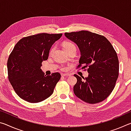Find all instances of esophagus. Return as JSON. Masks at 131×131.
Returning <instances> with one entry per match:
<instances>
[{
    "label": "esophagus",
    "instance_id": "34e87169",
    "mask_svg": "<svg viewBox=\"0 0 131 131\" xmlns=\"http://www.w3.org/2000/svg\"><path fill=\"white\" fill-rule=\"evenodd\" d=\"M61 76L62 77H66V76H69L70 74H64V73H62L61 74Z\"/></svg>",
    "mask_w": 131,
    "mask_h": 131
}]
</instances>
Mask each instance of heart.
Instances as JSON below:
<instances>
[{"label":"heart","instance_id":"heart-1","mask_svg":"<svg viewBox=\"0 0 131 131\" xmlns=\"http://www.w3.org/2000/svg\"><path fill=\"white\" fill-rule=\"evenodd\" d=\"M62 46H63V49L65 50V51H68V50H69L72 48L76 47H75V46L74 45V44H73L72 42L69 41H63V43H62ZM52 51H53V48H52V49L51 50L50 52V54L52 52ZM61 69L63 70H66V68H65V67L62 68Z\"/></svg>","mask_w":131,"mask_h":131}]
</instances>
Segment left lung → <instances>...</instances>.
<instances>
[{"instance_id": "8db88e82", "label": "left lung", "mask_w": 131, "mask_h": 131, "mask_svg": "<svg viewBox=\"0 0 131 131\" xmlns=\"http://www.w3.org/2000/svg\"><path fill=\"white\" fill-rule=\"evenodd\" d=\"M65 35L80 51L77 68L83 65L89 73L85 79L82 77L84 80L74 75L77 80L73 87L75 95L88 103L102 102L113 91L118 77L119 62L116 51L105 36L89 31L67 32Z\"/></svg>"}]
</instances>
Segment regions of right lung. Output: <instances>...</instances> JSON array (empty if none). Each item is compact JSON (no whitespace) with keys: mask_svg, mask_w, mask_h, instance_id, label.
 <instances>
[{"mask_svg":"<svg viewBox=\"0 0 131 131\" xmlns=\"http://www.w3.org/2000/svg\"><path fill=\"white\" fill-rule=\"evenodd\" d=\"M62 35L39 34L23 37L15 44L7 61L8 78L15 93L24 101L38 103L52 94L61 74L57 72L46 76L40 68L52 45Z\"/></svg>","mask_w":131,"mask_h":131,"instance_id":"right-lung-1","label":"right lung"}]
</instances>
